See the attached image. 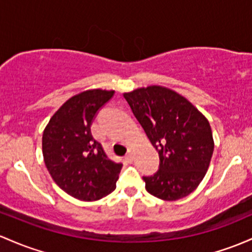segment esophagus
<instances>
[{
  "instance_id": "esophagus-1",
  "label": "esophagus",
  "mask_w": 252,
  "mask_h": 252,
  "mask_svg": "<svg viewBox=\"0 0 252 252\" xmlns=\"http://www.w3.org/2000/svg\"><path fill=\"white\" fill-rule=\"evenodd\" d=\"M126 160L128 162H131L134 160V156H132V148H128V154L126 156Z\"/></svg>"
}]
</instances>
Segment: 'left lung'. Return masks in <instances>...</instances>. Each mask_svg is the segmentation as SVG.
I'll return each mask as SVG.
<instances>
[{
	"label": "left lung",
	"instance_id": "8db88e82",
	"mask_svg": "<svg viewBox=\"0 0 252 252\" xmlns=\"http://www.w3.org/2000/svg\"><path fill=\"white\" fill-rule=\"evenodd\" d=\"M123 96L159 153L158 172L143 177L146 190L164 201L191 193L206 176L214 151L208 120L187 98L164 86L136 88Z\"/></svg>",
	"mask_w": 252,
	"mask_h": 252
}]
</instances>
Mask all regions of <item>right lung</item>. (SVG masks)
<instances>
[{
    "label": "right lung",
    "instance_id": "add662e5",
    "mask_svg": "<svg viewBox=\"0 0 252 252\" xmlns=\"http://www.w3.org/2000/svg\"><path fill=\"white\" fill-rule=\"evenodd\" d=\"M113 93L95 88L71 96L44 129L41 147L50 176L80 201L100 200L112 192L123 166L107 158L91 132L96 112Z\"/></svg>",
    "mask_w": 252,
    "mask_h": 252
}]
</instances>
